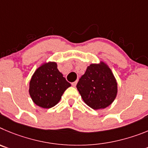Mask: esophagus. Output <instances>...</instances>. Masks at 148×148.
Returning <instances> with one entry per match:
<instances>
[{
  "label": "esophagus",
  "mask_w": 148,
  "mask_h": 148,
  "mask_svg": "<svg viewBox=\"0 0 148 148\" xmlns=\"http://www.w3.org/2000/svg\"><path fill=\"white\" fill-rule=\"evenodd\" d=\"M77 81H75V82H72V83H71V85H72V86H74V87H75V86H77Z\"/></svg>",
  "instance_id": "1"
}]
</instances>
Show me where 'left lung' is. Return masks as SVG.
I'll return each mask as SVG.
<instances>
[{"label": "left lung", "mask_w": 148, "mask_h": 148, "mask_svg": "<svg viewBox=\"0 0 148 148\" xmlns=\"http://www.w3.org/2000/svg\"><path fill=\"white\" fill-rule=\"evenodd\" d=\"M77 88L82 99L94 110L106 108L114 102L117 83L112 71L104 62L90 64L80 77Z\"/></svg>", "instance_id": "left-lung-1"}]
</instances>
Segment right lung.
Here are the masks:
<instances>
[{"mask_svg":"<svg viewBox=\"0 0 148 148\" xmlns=\"http://www.w3.org/2000/svg\"><path fill=\"white\" fill-rule=\"evenodd\" d=\"M71 86L58 71L57 63L48 62L35 71L29 83V94L33 102L43 108H51L60 100L65 90Z\"/></svg>","mask_w":148,"mask_h":148,"instance_id":"add662e5","label":"right lung"}]
</instances>
